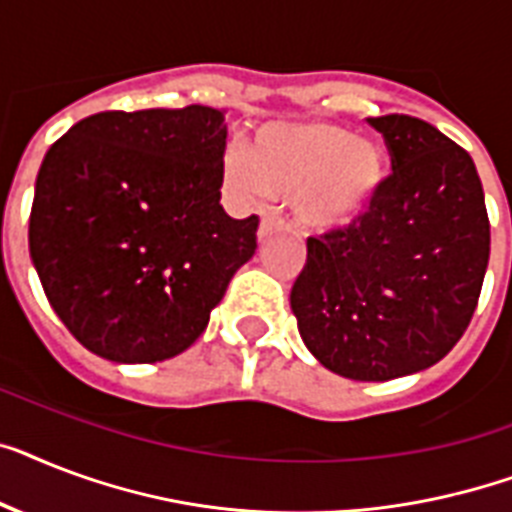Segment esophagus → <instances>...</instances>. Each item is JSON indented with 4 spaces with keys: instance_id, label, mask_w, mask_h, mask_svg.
<instances>
[{
    "instance_id": "esophagus-1",
    "label": "esophagus",
    "mask_w": 512,
    "mask_h": 512,
    "mask_svg": "<svg viewBox=\"0 0 512 512\" xmlns=\"http://www.w3.org/2000/svg\"><path fill=\"white\" fill-rule=\"evenodd\" d=\"M278 228H281V220H278L276 215L273 213L263 215V220H260V228H257V239H260V242H265L268 236L276 234Z\"/></svg>"
}]
</instances>
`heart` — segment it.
Wrapping results in <instances>:
<instances>
[{"mask_svg": "<svg viewBox=\"0 0 512 512\" xmlns=\"http://www.w3.org/2000/svg\"><path fill=\"white\" fill-rule=\"evenodd\" d=\"M384 176L376 141L334 123H270L260 128L247 162H228V178L247 199H294L307 226L350 223Z\"/></svg>", "mask_w": 512, "mask_h": 512, "instance_id": "1", "label": "heart"}]
</instances>
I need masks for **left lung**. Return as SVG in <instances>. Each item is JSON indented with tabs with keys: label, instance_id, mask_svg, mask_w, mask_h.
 Wrapping results in <instances>:
<instances>
[{
	"label": "left lung",
	"instance_id": "8db88e82",
	"mask_svg": "<svg viewBox=\"0 0 512 512\" xmlns=\"http://www.w3.org/2000/svg\"><path fill=\"white\" fill-rule=\"evenodd\" d=\"M392 176L350 226L307 239L292 286L302 342L323 368L389 381L439 363L471 323L489 218L471 155L426 120L368 118Z\"/></svg>",
	"mask_w": 512,
	"mask_h": 512
}]
</instances>
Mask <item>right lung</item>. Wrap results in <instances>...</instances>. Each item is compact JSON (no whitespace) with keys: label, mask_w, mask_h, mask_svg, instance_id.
<instances>
[{"label":"right lung","mask_w":512,"mask_h":512,"mask_svg":"<svg viewBox=\"0 0 512 512\" xmlns=\"http://www.w3.org/2000/svg\"><path fill=\"white\" fill-rule=\"evenodd\" d=\"M223 120L202 105L97 112L44 155L28 249L52 310L94 355H181L255 255L257 215L220 205Z\"/></svg>","instance_id":"1"}]
</instances>
